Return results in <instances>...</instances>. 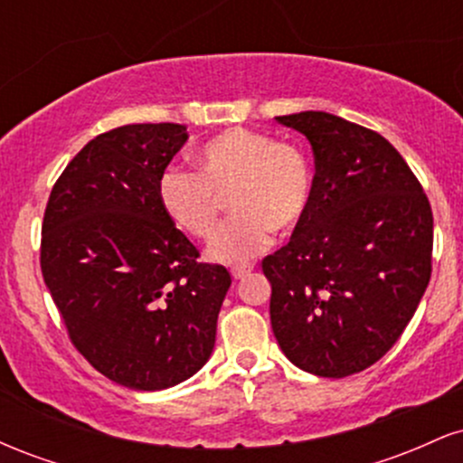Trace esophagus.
I'll use <instances>...</instances> for the list:
<instances>
[{"label":"esophagus","mask_w":463,"mask_h":463,"mask_svg":"<svg viewBox=\"0 0 463 463\" xmlns=\"http://www.w3.org/2000/svg\"><path fill=\"white\" fill-rule=\"evenodd\" d=\"M252 272V263H243V265H235V268L231 269V274H232V279L235 280H241V279H246V276Z\"/></svg>","instance_id":"obj_1"}]
</instances>
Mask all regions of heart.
I'll list each match as a JSON object with an SVG mask.
<instances>
[{
  "mask_svg": "<svg viewBox=\"0 0 463 463\" xmlns=\"http://www.w3.org/2000/svg\"><path fill=\"white\" fill-rule=\"evenodd\" d=\"M198 172L167 165L156 183L165 215L189 237L215 235L224 200L237 213L222 228L209 254L239 263L263 252L274 231H294L313 200V172L298 147L263 132L231 128L215 135L195 154Z\"/></svg>",
  "mask_w": 463,
  "mask_h": 463,
  "instance_id": "b5f03b06",
  "label": "heart"
}]
</instances>
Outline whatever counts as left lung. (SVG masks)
I'll return each mask as SVG.
<instances>
[{"label":"left lung","mask_w":463,"mask_h":463,"mask_svg":"<svg viewBox=\"0 0 463 463\" xmlns=\"http://www.w3.org/2000/svg\"><path fill=\"white\" fill-rule=\"evenodd\" d=\"M316 156L313 200L283 248L263 259L269 320L300 370L342 379L398 342L431 279L427 194L385 137L320 110L276 117Z\"/></svg>","instance_id":"obj_1"}]
</instances>
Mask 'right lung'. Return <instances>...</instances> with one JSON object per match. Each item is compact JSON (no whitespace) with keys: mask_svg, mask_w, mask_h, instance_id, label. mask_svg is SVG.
Segmentation results:
<instances>
[{"mask_svg":"<svg viewBox=\"0 0 463 463\" xmlns=\"http://www.w3.org/2000/svg\"><path fill=\"white\" fill-rule=\"evenodd\" d=\"M187 139L180 124L98 135L45 206L41 272L69 339L130 390H167L209 361L231 287L224 265L200 263L158 204V176Z\"/></svg>","mask_w":463,"mask_h":463,"instance_id":"add662e5","label":"right lung"}]
</instances>
